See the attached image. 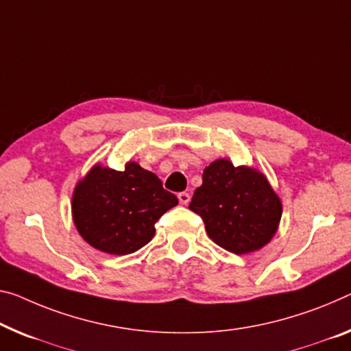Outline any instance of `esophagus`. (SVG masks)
Wrapping results in <instances>:
<instances>
[{
    "label": "esophagus",
    "mask_w": 351,
    "mask_h": 351,
    "mask_svg": "<svg viewBox=\"0 0 351 351\" xmlns=\"http://www.w3.org/2000/svg\"><path fill=\"white\" fill-rule=\"evenodd\" d=\"M177 197H179V202L182 204V206H186V204L190 202V194L185 193V191L177 194Z\"/></svg>",
    "instance_id": "1"
}]
</instances>
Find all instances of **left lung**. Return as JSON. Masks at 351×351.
<instances>
[{"label":"left lung","instance_id":"obj_1","mask_svg":"<svg viewBox=\"0 0 351 351\" xmlns=\"http://www.w3.org/2000/svg\"><path fill=\"white\" fill-rule=\"evenodd\" d=\"M190 210L202 218L215 243L239 256L265 246L282 215L265 176L224 158L204 169Z\"/></svg>","mask_w":351,"mask_h":351}]
</instances>
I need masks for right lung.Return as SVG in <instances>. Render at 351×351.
<instances>
[{
	"mask_svg": "<svg viewBox=\"0 0 351 351\" xmlns=\"http://www.w3.org/2000/svg\"><path fill=\"white\" fill-rule=\"evenodd\" d=\"M179 204L154 172L138 163L125 171L95 166L75 188L72 213L83 239L95 250L125 256L147 245L155 223Z\"/></svg>",
	"mask_w": 351,
	"mask_h": 351,
	"instance_id": "add662e5",
	"label": "right lung"
}]
</instances>
